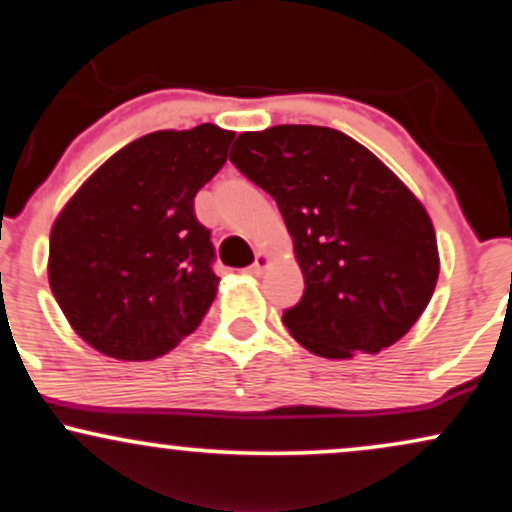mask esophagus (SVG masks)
Wrapping results in <instances>:
<instances>
[{"mask_svg": "<svg viewBox=\"0 0 512 512\" xmlns=\"http://www.w3.org/2000/svg\"><path fill=\"white\" fill-rule=\"evenodd\" d=\"M267 264H269V255L267 252H257L255 255V262H252V267H250V271L255 276H260L264 269H267Z\"/></svg>", "mask_w": 512, "mask_h": 512, "instance_id": "34e87169", "label": "esophagus"}]
</instances>
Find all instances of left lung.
Instances as JSON below:
<instances>
[{"label":"left lung","instance_id":"8db88e82","mask_svg":"<svg viewBox=\"0 0 512 512\" xmlns=\"http://www.w3.org/2000/svg\"><path fill=\"white\" fill-rule=\"evenodd\" d=\"M229 160L276 200L293 236L304 293L283 323L302 347L349 359L411 331L437 286V236L390 167L316 125L238 134Z\"/></svg>","mask_w":512,"mask_h":512}]
</instances>
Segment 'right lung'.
Masks as SVG:
<instances>
[{
  "mask_svg": "<svg viewBox=\"0 0 512 512\" xmlns=\"http://www.w3.org/2000/svg\"><path fill=\"white\" fill-rule=\"evenodd\" d=\"M234 132L146 134L103 163L56 217L49 286L84 342L122 361L158 359L208 314L215 245L193 198L226 163Z\"/></svg>",
  "mask_w": 512,
  "mask_h": 512,
  "instance_id": "add662e5",
  "label": "right lung"
}]
</instances>
